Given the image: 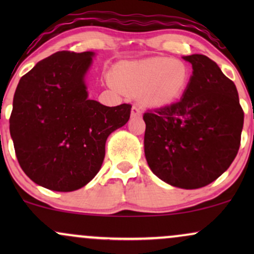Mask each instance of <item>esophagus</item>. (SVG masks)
I'll use <instances>...</instances> for the list:
<instances>
[{
  "instance_id": "1",
  "label": "esophagus",
  "mask_w": 254,
  "mask_h": 254,
  "mask_svg": "<svg viewBox=\"0 0 254 254\" xmlns=\"http://www.w3.org/2000/svg\"><path fill=\"white\" fill-rule=\"evenodd\" d=\"M141 115H142L141 110H139L138 107L133 105L132 110H131V117H133V118H135V117H141Z\"/></svg>"
}]
</instances>
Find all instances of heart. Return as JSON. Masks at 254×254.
I'll use <instances>...</instances> for the list:
<instances>
[{
  "label": "heart",
  "mask_w": 254,
  "mask_h": 254,
  "mask_svg": "<svg viewBox=\"0 0 254 254\" xmlns=\"http://www.w3.org/2000/svg\"><path fill=\"white\" fill-rule=\"evenodd\" d=\"M189 75L188 65L173 58L123 63L113 70L116 82L139 93V100L147 106H165L176 100L185 88Z\"/></svg>",
  "instance_id": "1"
}]
</instances>
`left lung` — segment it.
I'll use <instances>...</instances> for the list:
<instances>
[{"instance_id": "obj_1", "label": "left lung", "mask_w": 254, "mask_h": 254, "mask_svg": "<svg viewBox=\"0 0 254 254\" xmlns=\"http://www.w3.org/2000/svg\"><path fill=\"white\" fill-rule=\"evenodd\" d=\"M183 58L192 64L190 82L179 101L143 115L144 154L156 177L193 190L216 180L235 159L244 111L234 82L214 61Z\"/></svg>"}]
</instances>
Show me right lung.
<instances>
[{"instance_id":"right-lung-1","label":"right lung","mask_w":254,"mask_h":254,"mask_svg":"<svg viewBox=\"0 0 254 254\" xmlns=\"http://www.w3.org/2000/svg\"><path fill=\"white\" fill-rule=\"evenodd\" d=\"M94 54L60 51L20 78L9 130L26 176L52 191L83 188L103 165L111 132L127 123L130 104L88 99L84 75Z\"/></svg>"}]
</instances>
